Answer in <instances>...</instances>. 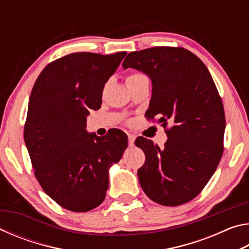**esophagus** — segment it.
Here are the masks:
<instances>
[{
  "mask_svg": "<svg viewBox=\"0 0 249 249\" xmlns=\"http://www.w3.org/2000/svg\"><path fill=\"white\" fill-rule=\"evenodd\" d=\"M135 138H136V136H135L134 134H128V145H129L130 147L134 146Z\"/></svg>",
  "mask_w": 249,
  "mask_h": 249,
  "instance_id": "obj_1",
  "label": "esophagus"
}]
</instances>
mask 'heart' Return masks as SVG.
<instances>
[{"label": "heart", "instance_id": "1", "mask_svg": "<svg viewBox=\"0 0 249 249\" xmlns=\"http://www.w3.org/2000/svg\"><path fill=\"white\" fill-rule=\"evenodd\" d=\"M144 79H147L144 74L142 73H134V74H130L129 77L127 78V80L126 81L128 82H135V81H140V80H144Z\"/></svg>", "mask_w": 249, "mask_h": 249}]
</instances>
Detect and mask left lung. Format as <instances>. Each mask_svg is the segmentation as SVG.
Segmentation results:
<instances>
[{"label":"left lung","mask_w":249,"mask_h":249,"mask_svg":"<svg viewBox=\"0 0 249 249\" xmlns=\"http://www.w3.org/2000/svg\"><path fill=\"white\" fill-rule=\"evenodd\" d=\"M123 68L150 78L147 117L158 116L159 124L169 126L163 148L145 137L135 141L146 156L137 171L141 187L156 203H187L209 182L223 154L225 114L215 83L203 62L180 47L133 52Z\"/></svg>","instance_id":"8db88e82"}]
</instances>
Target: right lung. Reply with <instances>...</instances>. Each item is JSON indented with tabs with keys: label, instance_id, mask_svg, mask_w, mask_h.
I'll use <instances>...</instances> for the list:
<instances>
[{
	"label": "right lung",
	"instance_id": "add662e5",
	"mask_svg": "<svg viewBox=\"0 0 249 249\" xmlns=\"http://www.w3.org/2000/svg\"><path fill=\"white\" fill-rule=\"evenodd\" d=\"M126 53L67 54L46 66L33 87L25 144L46 195L72 212L102 203L108 169L127 147V136L120 129L103 137L86 129L90 109L101 107L105 83Z\"/></svg>",
	"mask_w": 249,
	"mask_h": 249
}]
</instances>
